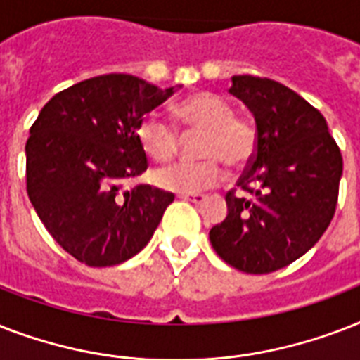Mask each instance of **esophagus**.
<instances>
[{"label": "esophagus", "instance_id": "1", "mask_svg": "<svg viewBox=\"0 0 360 360\" xmlns=\"http://www.w3.org/2000/svg\"><path fill=\"white\" fill-rule=\"evenodd\" d=\"M177 198H181V200H186V202H192V203H202L203 200H205V196H203V194H179Z\"/></svg>", "mask_w": 360, "mask_h": 360}]
</instances>
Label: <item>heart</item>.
Masks as SVG:
<instances>
[{"label": "heart", "instance_id": "obj_1", "mask_svg": "<svg viewBox=\"0 0 360 360\" xmlns=\"http://www.w3.org/2000/svg\"><path fill=\"white\" fill-rule=\"evenodd\" d=\"M175 114L188 129L205 130L203 162H177L155 172L160 188L177 194H198L219 185L224 177L222 162L231 168L245 166L256 153V129L248 120L233 115L231 106L217 93H196L175 106ZM136 138L147 157L158 162L169 160L179 147V132L158 114L143 115L136 127Z\"/></svg>", "mask_w": 360, "mask_h": 360}]
</instances>
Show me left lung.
<instances>
[{
  "instance_id": "left-lung-1",
  "label": "left lung",
  "mask_w": 360,
  "mask_h": 360,
  "mask_svg": "<svg viewBox=\"0 0 360 360\" xmlns=\"http://www.w3.org/2000/svg\"><path fill=\"white\" fill-rule=\"evenodd\" d=\"M228 91L256 121V153L237 181L250 198L228 192V214L209 239L231 267L273 273L307 254L329 228L342 155L323 115L280 82L233 76Z\"/></svg>"
}]
</instances>
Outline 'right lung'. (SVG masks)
I'll return each mask as SVG.
<instances>
[{"mask_svg":"<svg viewBox=\"0 0 360 360\" xmlns=\"http://www.w3.org/2000/svg\"><path fill=\"white\" fill-rule=\"evenodd\" d=\"M181 87V86H177ZM177 87L104 75L53 95L25 143L27 196L59 246L89 267H110L149 243L172 192L138 185L147 169L136 127Z\"/></svg>","mask_w":360,"mask_h":360,"instance_id":"add662e5","label":"right lung"}]
</instances>
